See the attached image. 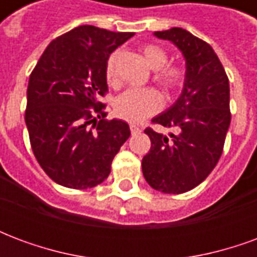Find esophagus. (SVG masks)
<instances>
[{"mask_svg": "<svg viewBox=\"0 0 257 257\" xmlns=\"http://www.w3.org/2000/svg\"><path fill=\"white\" fill-rule=\"evenodd\" d=\"M129 128H131L132 135L140 134V132H142V128H139V126H138V125H135V123H131V125H129Z\"/></svg>", "mask_w": 257, "mask_h": 257, "instance_id": "obj_1", "label": "esophagus"}]
</instances>
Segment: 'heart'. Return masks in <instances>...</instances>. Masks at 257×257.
Listing matches in <instances>:
<instances>
[{
    "label": "heart",
    "instance_id": "b5f03b06",
    "mask_svg": "<svg viewBox=\"0 0 257 257\" xmlns=\"http://www.w3.org/2000/svg\"><path fill=\"white\" fill-rule=\"evenodd\" d=\"M142 55L153 70H156V81L165 93L179 89L184 81L183 68L176 64H168V53L157 45H145ZM117 53H111L106 62V78L110 84H115ZM162 106L160 93L153 88L128 89L114 101L115 115L129 122H140L146 117L156 114Z\"/></svg>",
    "mask_w": 257,
    "mask_h": 257
}]
</instances>
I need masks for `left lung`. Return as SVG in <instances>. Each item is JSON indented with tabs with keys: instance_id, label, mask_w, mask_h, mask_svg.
I'll list each match as a JSON object with an SVG mask.
<instances>
[{
	"instance_id": "obj_1",
	"label": "left lung",
	"mask_w": 257,
	"mask_h": 257,
	"mask_svg": "<svg viewBox=\"0 0 257 257\" xmlns=\"http://www.w3.org/2000/svg\"><path fill=\"white\" fill-rule=\"evenodd\" d=\"M154 36L171 41L183 53L186 75L178 100L151 119L175 132L165 136L146 129L151 149L143 157L142 169L154 190L182 194L202 183L223 153L231 121L230 85L209 44L180 27Z\"/></svg>"
}]
</instances>
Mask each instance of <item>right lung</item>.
<instances>
[{"instance_id":"1","label":"right lung","mask_w":257,"mask_h":257,"mask_svg":"<svg viewBox=\"0 0 257 257\" xmlns=\"http://www.w3.org/2000/svg\"><path fill=\"white\" fill-rule=\"evenodd\" d=\"M134 33L79 26L53 40L27 86L26 125L37 161L68 189L104 182L111 162L131 136L122 119H104L106 62Z\"/></svg>"}]
</instances>
